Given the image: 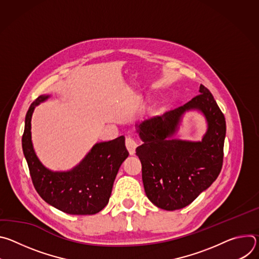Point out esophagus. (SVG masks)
<instances>
[{
	"mask_svg": "<svg viewBox=\"0 0 259 259\" xmlns=\"http://www.w3.org/2000/svg\"><path fill=\"white\" fill-rule=\"evenodd\" d=\"M137 145H138L137 142L132 137H127L126 138V147H127V150H128L129 154L131 156H133L135 154V150H136Z\"/></svg>",
	"mask_w": 259,
	"mask_h": 259,
	"instance_id": "obj_1",
	"label": "esophagus"
}]
</instances>
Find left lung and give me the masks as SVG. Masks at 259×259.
I'll use <instances>...</instances> for the list:
<instances>
[{
	"label": "left lung",
	"instance_id": "obj_1",
	"mask_svg": "<svg viewBox=\"0 0 259 259\" xmlns=\"http://www.w3.org/2000/svg\"><path fill=\"white\" fill-rule=\"evenodd\" d=\"M200 94L161 117L136 125L143 143L136 149L146 197L157 207L173 211L190 205L218 177L224 162L226 119L211 92ZM198 109L207 121L202 142L172 138L183 114Z\"/></svg>",
	"mask_w": 259,
	"mask_h": 259
}]
</instances>
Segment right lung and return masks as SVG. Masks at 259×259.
Returning <instances> with one entry per match:
<instances>
[{"mask_svg":"<svg viewBox=\"0 0 259 259\" xmlns=\"http://www.w3.org/2000/svg\"><path fill=\"white\" fill-rule=\"evenodd\" d=\"M49 98L41 95L29 106L22 135V150L35 191L56 209L72 215H92L108 203L120 166L128 157L125 137L96 143L82 162L69 171H51L36 157L30 132L34 107Z\"/></svg>","mask_w":259,"mask_h":259,"instance_id":"right-lung-1","label":"right lung"}]
</instances>
